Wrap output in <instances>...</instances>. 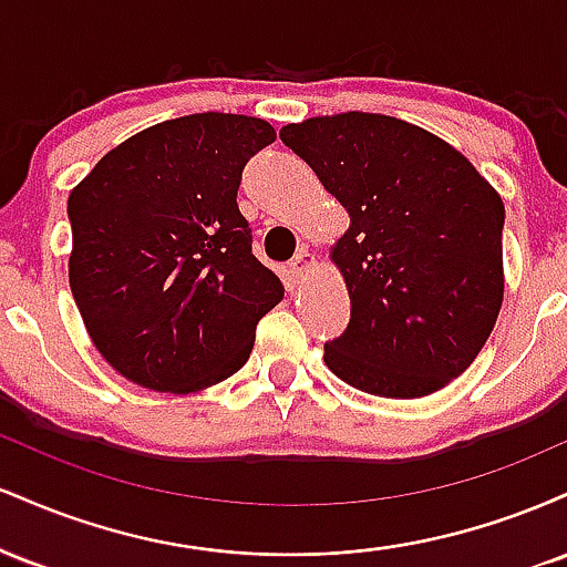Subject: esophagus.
Here are the masks:
<instances>
[{"label": "esophagus", "instance_id": "esophagus-1", "mask_svg": "<svg viewBox=\"0 0 567 567\" xmlns=\"http://www.w3.org/2000/svg\"><path fill=\"white\" fill-rule=\"evenodd\" d=\"M317 266H320V261H317L315 252H311L309 247H303V250L298 252L296 258H292V264H290V275H292V279H296V282H303V279L309 277L311 271L317 269Z\"/></svg>", "mask_w": 567, "mask_h": 567}]
</instances>
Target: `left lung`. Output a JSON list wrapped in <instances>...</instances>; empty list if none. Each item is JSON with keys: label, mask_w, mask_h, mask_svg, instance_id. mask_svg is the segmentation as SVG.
I'll use <instances>...</instances> for the list:
<instances>
[{"label": "left lung", "mask_w": 567, "mask_h": 567, "mask_svg": "<svg viewBox=\"0 0 567 567\" xmlns=\"http://www.w3.org/2000/svg\"><path fill=\"white\" fill-rule=\"evenodd\" d=\"M347 207L330 247L351 301L324 365L360 392L415 400L485 347L504 301V199L458 148L386 114L311 116L279 130Z\"/></svg>", "instance_id": "8db88e82"}]
</instances>
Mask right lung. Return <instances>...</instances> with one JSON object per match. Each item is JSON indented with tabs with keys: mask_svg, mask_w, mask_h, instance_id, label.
Instances as JSON below:
<instances>
[{
	"mask_svg": "<svg viewBox=\"0 0 567 567\" xmlns=\"http://www.w3.org/2000/svg\"><path fill=\"white\" fill-rule=\"evenodd\" d=\"M275 138L258 116H178L122 141L71 188V292L127 381L192 394L247 362L285 288L250 252L237 188Z\"/></svg>",
	"mask_w": 567,
	"mask_h": 567,
	"instance_id": "obj_1",
	"label": "right lung"
}]
</instances>
